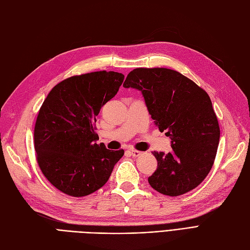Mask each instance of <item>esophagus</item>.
Instances as JSON below:
<instances>
[{
	"label": "esophagus",
	"mask_w": 250,
	"mask_h": 250,
	"mask_svg": "<svg viewBox=\"0 0 250 250\" xmlns=\"http://www.w3.org/2000/svg\"><path fill=\"white\" fill-rule=\"evenodd\" d=\"M128 153L132 156V157H139L140 155H141V151H139L137 149H129Z\"/></svg>",
	"instance_id": "34e87169"
}]
</instances>
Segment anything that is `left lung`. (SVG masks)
Here are the masks:
<instances>
[{
    "label": "left lung",
    "mask_w": 250,
    "mask_h": 250,
    "mask_svg": "<svg viewBox=\"0 0 250 250\" xmlns=\"http://www.w3.org/2000/svg\"><path fill=\"white\" fill-rule=\"evenodd\" d=\"M124 88L142 92L148 112L160 131L172 140L171 153L153 151L158 166L150 187L167 196H179L198 187L211 171L220 142V126L206 91L166 68H137Z\"/></svg>",
    "instance_id": "left-lung-1"
}]
</instances>
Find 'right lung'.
Segmentation results:
<instances>
[{"label":"right lung","mask_w":250,"mask_h":250,"mask_svg":"<svg viewBox=\"0 0 250 250\" xmlns=\"http://www.w3.org/2000/svg\"><path fill=\"white\" fill-rule=\"evenodd\" d=\"M122 73L91 72L57 83L42 104L34 129V146L44 177L66 195L83 197L110 177L124 150L96 144V115L118 93Z\"/></svg>","instance_id":"right-lung-1"}]
</instances>
